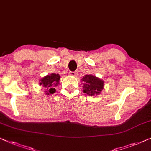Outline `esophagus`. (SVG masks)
<instances>
[{
	"label": "esophagus",
	"mask_w": 151,
	"mask_h": 151,
	"mask_svg": "<svg viewBox=\"0 0 151 151\" xmlns=\"http://www.w3.org/2000/svg\"><path fill=\"white\" fill-rule=\"evenodd\" d=\"M69 75H70L71 76H78V73L76 71H70L69 73Z\"/></svg>",
	"instance_id": "obj_1"
}]
</instances>
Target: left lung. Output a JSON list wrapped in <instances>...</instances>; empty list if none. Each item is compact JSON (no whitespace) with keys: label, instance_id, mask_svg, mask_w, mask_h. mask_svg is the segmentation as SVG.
I'll return each mask as SVG.
<instances>
[{"label":"left lung","instance_id":"obj_1","mask_svg":"<svg viewBox=\"0 0 151 151\" xmlns=\"http://www.w3.org/2000/svg\"><path fill=\"white\" fill-rule=\"evenodd\" d=\"M82 80L83 81V91L87 95H98L104 89V82L95 76L85 75Z\"/></svg>","mask_w":151,"mask_h":151}]
</instances>
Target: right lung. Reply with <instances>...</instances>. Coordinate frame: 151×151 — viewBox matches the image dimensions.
I'll return each instance as SVG.
<instances>
[{
  "label": "right lung",
  "instance_id": "1",
  "mask_svg": "<svg viewBox=\"0 0 151 151\" xmlns=\"http://www.w3.org/2000/svg\"><path fill=\"white\" fill-rule=\"evenodd\" d=\"M60 75L57 73H52L43 77L39 81V84L45 88V93L47 95L53 94L56 92L55 87L59 84Z\"/></svg>",
  "mask_w": 151,
  "mask_h": 151
}]
</instances>
